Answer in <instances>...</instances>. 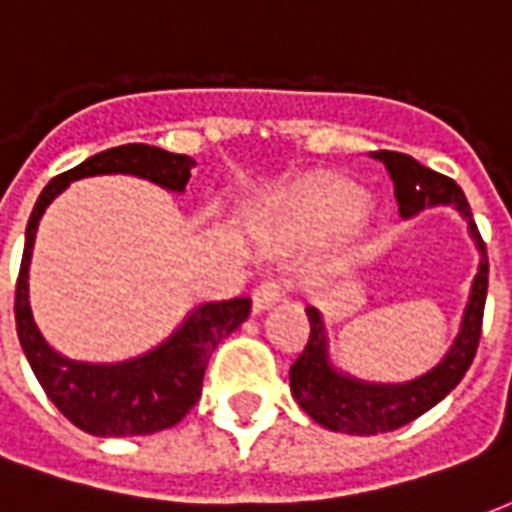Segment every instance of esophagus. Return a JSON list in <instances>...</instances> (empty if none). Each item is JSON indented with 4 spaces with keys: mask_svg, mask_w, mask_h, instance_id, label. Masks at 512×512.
<instances>
[{
    "mask_svg": "<svg viewBox=\"0 0 512 512\" xmlns=\"http://www.w3.org/2000/svg\"><path fill=\"white\" fill-rule=\"evenodd\" d=\"M282 296H285L282 282H279V279H268V282H263V285L255 290V296H252V310L255 312L268 310V307H274Z\"/></svg>",
    "mask_w": 512,
    "mask_h": 512,
    "instance_id": "1",
    "label": "esophagus"
}]
</instances>
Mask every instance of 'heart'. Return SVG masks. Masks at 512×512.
Masks as SVG:
<instances>
[{
    "label": "heart",
    "instance_id": "1",
    "mask_svg": "<svg viewBox=\"0 0 512 512\" xmlns=\"http://www.w3.org/2000/svg\"><path fill=\"white\" fill-rule=\"evenodd\" d=\"M365 194L354 183L340 178H315L304 183L296 194H290L268 211H260V222L279 219L288 235L301 241H318L354 224L365 213Z\"/></svg>",
    "mask_w": 512,
    "mask_h": 512
}]
</instances>
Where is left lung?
<instances>
[{
	"label": "left lung",
	"instance_id": "1",
	"mask_svg": "<svg viewBox=\"0 0 512 512\" xmlns=\"http://www.w3.org/2000/svg\"><path fill=\"white\" fill-rule=\"evenodd\" d=\"M373 158L384 161L389 178L395 183V200L403 219L430 205H452L469 222V235L480 249V266L472 282V293L466 301L461 318V332L450 345L447 356L425 376L406 381V384H370L359 378L340 373L329 362V340L321 312L307 307L310 318V340L301 356L290 365V392L318 425L337 433H356V436H376L408 425L411 419L422 417L428 408L439 403L458 386L472 365L483 332V307L488 293V257L477 224L463 197L461 186L447 175L422 167L417 158L395 150H378Z\"/></svg>",
	"mask_w": 512,
	"mask_h": 512
}]
</instances>
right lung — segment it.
I'll use <instances>...</instances> for the list:
<instances>
[{
  "label": "right lung",
  "mask_w": 512,
  "mask_h": 512,
  "mask_svg": "<svg viewBox=\"0 0 512 512\" xmlns=\"http://www.w3.org/2000/svg\"><path fill=\"white\" fill-rule=\"evenodd\" d=\"M194 158L150 145H120L95 153L79 167L62 172L40 191L24 238V257L16 282V332L32 373L62 417L93 436H147L178 425L200 400L202 376L213 348L249 318L252 301H208L186 315L167 340L153 351L115 362L90 365L57 354L40 334L29 307V260L38 222L51 200L73 180L93 175H136L161 189L183 191Z\"/></svg>",
  "instance_id": "right-lung-1"
}]
</instances>
